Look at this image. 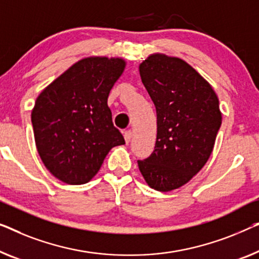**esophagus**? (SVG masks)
Returning <instances> with one entry per match:
<instances>
[{
  "mask_svg": "<svg viewBox=\"0 0 259 259\" xmlns=\"http://www.w3.org/2000/svg\"><path fill=\"white\" fill-rule=\"evenodd\" d=\"M123 138H125L126 144H128V142L131 141V139H132V131L131 130L125 131V132H123Z\"/></svg>",
  "mask_w": 259,
  "mask_h": 259,
  "instance_id": "esophagus-1",
  "label": "esophagus"
}]
</instances>
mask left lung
Here are the masks:
<instances>
[{"label":"left lung","mask_w":259,"mask_h":259,"mask_svg":"<svg viewBox=\"0 0 259 259\" xmlns=\"http://www.w3.org/2000/svg\"><path fill=\"white\" fill-rule=\"evenodd\" d=\"M156 110L154 151L138 160L151 188L170 192L190 181L210 156L222 123L216 93L185 61L155 54L139 66Z\"/></svg>","instance_id":"1"}]
</instances>
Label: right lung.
Listing matches in <instances>:
<instances>
[{"instance_id": "1", "label": "right lung", "mask_w": 259, "mask_h": 259, "mask_svg": "<svg viewBox=\"0 0 259 259\" xmlns=\"http://www.w3.org/2000/svg\"><path fill=\"white\" fill-rule=\"evenodd\" d=\"M121 58L77 62L42 91L31 113L36 147L49 171L67 185L89 182L112 147L125 144L107 106Z\"/></svg>"}]
</instances>
